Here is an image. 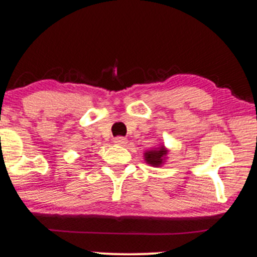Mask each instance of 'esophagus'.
Masks as SVG:
<instances>
[{
    "instance_id": "1",
    "label": "esophagus",
    "mask_w": 257,
    "mask_h": 257,
    "mask_svg": "<svg viewBox=\"0 0 257 257\" xmlns=\"http://www.w3.org/2000/svg\"><path fill=\"white\" fill-rule=\"evenodd\" d=\"M113 144L120 145V146H125V145L127 144V139H125V137H115V139H113Z\"/></svg>"
}]
</instances>
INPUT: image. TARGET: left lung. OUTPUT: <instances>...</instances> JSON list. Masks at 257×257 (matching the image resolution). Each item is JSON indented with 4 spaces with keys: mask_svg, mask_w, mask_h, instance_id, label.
<instances>
[{
    "mask_svg": "<svg viewBox=\"0 0 257 257\" xmlns=\"http://www.w3.org/2000/svg\"><path fill=\"white\" fill-rule=\"evenodd\" d=\"M167 154H169V150L165 147V145L161 144L159 147H154V149L145 151L144 159L146 164H149L150 166L160 167L166 162Z\"/></svg>",
    "mask_w": 257,
    "mask_h": 257,
    "instance_id": "1",
    "label": "left lung"
}]
</instances>
